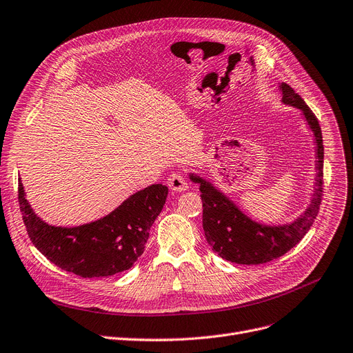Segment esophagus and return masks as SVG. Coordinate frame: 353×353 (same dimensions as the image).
<instances>
[{"instance_id": "34e87169", "label": "esophagus", "mask_w": 353, "mask_h": 353, "mask_svg": "<svg viewBox=\"0 0 353 353\" xmlns=\"http://www.w3.org/2000/svg\"><path fill=\"white\" fill-rule=\"evenodd\" d=\"M167 185H168V188H172L176 192H185L189 188L186 177L183 176L181 173H179V172L170 174V177L167 179Z\"/></svg>"}]
</instances>
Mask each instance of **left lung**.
Listing matches in <instances>:
<instances>
[{"mask_svg":"<svg viewBox=\"0 0 353 353\" xmlns=\"http://www.w3.org/2000/svg\"><path fill=\"white\" fill-rule=\"evenodd\" d=\"M283 103L300 110L313 131L316 141V179L310 205L294 222L285 225H263L248 218L226 194L210 181L190 173V180L199 183L203 202V231L212 250L226 261L256 265L280 258L303 239L313 225L323 194V139L316 115L294 89L280 85Z\"/></svg>","mask_w":353,"mask_h":353,"instance_id":"obj_1","label":"left lung"}]
</instances>
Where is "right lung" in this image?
<instances>
[{
	"label": "right lung",
	"mask_w": 353,
	"mask_h": 353,
	"mask_svg": "<svg viewBox=\"0 0 353 353\" xmlns=\"http://www.w3.org/2000/svg\"><path fill=\"white\" fill-rule=\"evenodd\" d=\"M167 193V186L151 185L95 222L62 228L37 216L19 179L20 210L33 245L50 263L83 279L110 277L134 265L144 252L150 228L160 214Z\"/></svg>",
	"instance_id": "add662e5"
}]
</instances>
